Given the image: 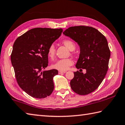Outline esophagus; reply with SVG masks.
I'll use <instances>...</instances> for the list:
<instances>
[{
	"mask_svg": "<svg viewBox=\"0 0 125 125\" xmlns=\"http://www.w3.org/2000/svg\"><path fill=\"white\" fill-rule=\"evenodd\" d=\"M66 73V71H59V74H62V73Z\"/></svg>",
	"mask_w": 125,
	"mask_h": 125,
	"instance_id": "1",
	"label": "esophagus"
}]
</instances>
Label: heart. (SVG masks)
<instances>
[{
    "instance_id": "obj_1",
    "label": "heart",
    "mask_w": 125,
    "mask_h": 125,
    "mask_svg": "<svg viewBox=\"0 0 125 125\" xmlns=\"http://www.w3.org/2000/svg\"><path fill=\"white\" fill-rule=\"evenodd\" d=\"M62 43L71 51H73L75 50V45L72 40L70 39H65L63 40ZM55 52V49L54 45L53 44L50 45L47 50L48 57L51 59H53L54 57ZM73 64V60L70 58H67V59H63L57 61L55 63H53L52 65V67L59 71H65L66 70H67L70 66H72Z\"/></svg>"
}]
</instances>
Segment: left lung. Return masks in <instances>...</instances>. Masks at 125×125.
Masks as SVG:
<instances>
[{
  "instance_id": "8db88e82",
  "label": "left lung",
  "mask_w": 125,
  "mask_h": 125,
  "mask_svg": "<svg viewBox=\"0 0 125 125\" xmlns=\"http://www.w3.org/2000/svg\"><path fill=\"white\" fill-rule=\"evenodd\" d=\"M63 34L79 46L80 55L75 67L86 70L85 74L78 71L74 72L70 82L71 88L79 95L93 92L103 81L108 70L111 53L107 40L98 30L90 26L70 27Z\"/></svg>"
}]
</instances>
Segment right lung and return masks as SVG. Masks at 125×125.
<instances>
[{"mask_svg":"<svg viewBox=\"0 0 125 125\" xmlns=\"http://www.w3.org/2000/svg\"><path fill=\"white\" fill-rule=\"evenodd\" d=\"M62 29L34 28L15 41L11 55L20 87L32 97L45 98L54 90L53 79L58 71H44L48 66L47 50L62 34Z\"/></svg>","mask_w":125,"mask_h":125,"instance_id":"obj_1","label":"right lung"}]
</instances>
